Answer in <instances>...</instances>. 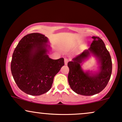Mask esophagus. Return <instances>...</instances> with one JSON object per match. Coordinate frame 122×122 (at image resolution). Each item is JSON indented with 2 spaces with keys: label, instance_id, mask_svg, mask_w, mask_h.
Returning <instances> with one entry per match:
<instances>
[{
  "label": "esophagus",
  "instance_id": "esophagus-1",
  "mask_svg": "<svg viewBox=\"0 0 122 122\" xmlns=\"http://www.w3.org/2000/svg\"><path fill=\"white\" fill-rule=\"evenodd\" d=\"M68 61H69V59H68L67 58H65V65H67V64Z\"/></svg>",
  "mask_w": 122,
  "mask_h": 122
}]
</instances>
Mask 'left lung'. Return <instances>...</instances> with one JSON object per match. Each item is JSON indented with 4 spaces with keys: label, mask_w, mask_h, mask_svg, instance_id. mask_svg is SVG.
Returning a JSON list of instances; mask_svg holds the SVG:
<instances>
[{
    "label": "left lung",
    "mask_w": 122,
    "mask_h": 122,
    "mask_svg": "<svg viewBox=\"0 0 122 122\" xmlns=\"http://www.w3.org/2000/svg\"><path fill=\"white\" fill-rule=\"evenodd\" d=\"M94 40L91 46L69 61L68 81L70 87L77 94L86 96L95 95L102 91L108 84L112 70V63L109 52L100 38L92 36ZM90 53L99 60L100 64L99 72L93 75L84 73L81 67L82 62Z\"/></svg>",
    "instance_id": "8db88e82"
}]
</instances>
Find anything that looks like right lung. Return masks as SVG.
<instances>
[{
    "label": "right lung",
    "instance_id": "1",
    "mask_svg": "<svg viewBox=\"0 0 122 122\" xmlns=\"http://www.w3.org/2000/svg\"><path fill=\"white\" fill-rule=\"evenodd\" d=\"M48 38L40 33L27 34L14 49L11 71L18 87L31 95H40L51 88L53 78L65 65L63 58L47 55Z\"/></svg>",
    "mask_w": 122,
    "mask_h": 122
}]
</instances>
